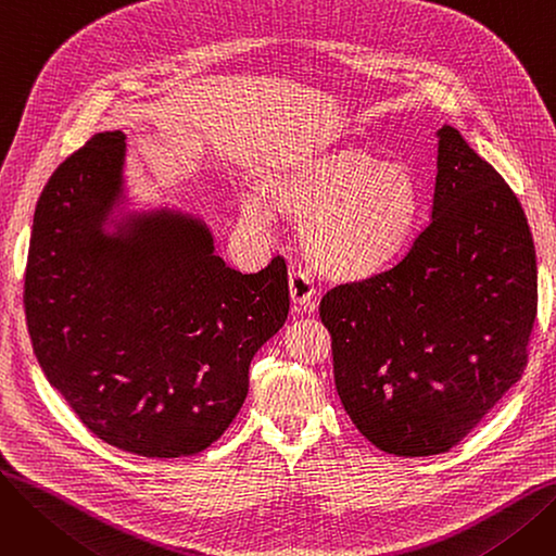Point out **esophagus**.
I'll use <instances>...</instances> for the list:
<instances>
[{"label":"esophagus","instance_id":"esophagus-1","mask_svg":"<svg viewBox=\"0 0 556 556\" xmlns=\"http://www.w3.org/2000/svg\"><path fill=\"white\" fill-rule=\"evenodd\" d=\"M288 290H290V302H293V306L298 311H304V313H313L317 308L315 304V288H313V281L308 279L306 273L302 270H293L288 277Z\"/></svg>","mask_w":556,"mask_h":556}]
</instances>
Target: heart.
Returning <instances> with one entry per match:
<instances>
[{
	"instance_id": "obj_1",
	"label": "heart",
	"mask_w": 556,
	"mask_h": 556,
	"mask_svg": "<svg viewBox=\"0 0 556 556\" xmlns=\"http://www.w3.org/2000/svg\"><path fill=\"white\" fill-rule=\"evenodd\" d=\"M270 207L302 225L304 252L327 279L367 283L413 252L424 223L417 175L358 146L286 157L266 178ZM250 223H266L261 198L243 202Z\"/></svg>"
}]
</instances>
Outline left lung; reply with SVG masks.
Here are the masks:
<instances>
[{"label":"left lung","mask_w":556,"mask_h":556,"mask_svg":"<svg viewBox=\"0 0 556 556\" xmlns=\"http://www.w3.org/2000/svg\"><path fill=\"white\" fill-rule=\"evenodd\" d=\"M437 139L432 220L413 252L319 304L346 415L399 457L451 451L520 381L539 302L518 198L455 128Z\"/></svg>","instance_id":"1"}]
</instances>
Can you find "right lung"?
<instances>
[{
	"label": "right lung",
	"mask_w": 556,
	"mask_h": 556,
	"mask_svg": "<svg viewBox=\"0 0 556 556\" xmlns=\"http://www.w3.org/2000/svg\"><path fill=\"white\" fill-rule=\"evenodd\" d=\"M124 164L126 135L112 130L53 170L28 245L26 327L47 381L99 440L195 455L239 415L254 354L286 323V261L233 270L182 212L114 220Z\"/></svg>",
	"instance_id": "1"
}]
</instances>
